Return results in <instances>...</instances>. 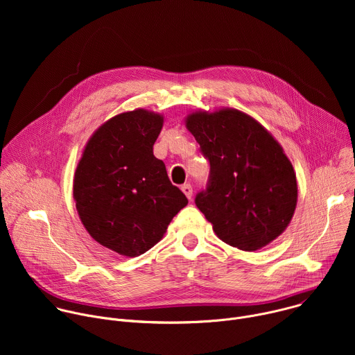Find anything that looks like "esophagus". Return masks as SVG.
Wrapping results in <instances>:
<instances>
[{"label": "esophagus", "instance_id": "1", "mask_svg": "<svg viewBox=\"0 0 355 355\" xmlns=\"http://www.w3.org/2000/svg\"><path fill=\"white\" fill-rule=\"evenodd\" d=\"M181 189H182V192L187 195L188 199L192 198V187H191V184H184V185L181 187Z\"/></svg>", "mask_w": 355, "mask_h": 355}]
</instances>
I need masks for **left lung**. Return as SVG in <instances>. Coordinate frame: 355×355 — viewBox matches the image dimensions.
<instances>
[{"label": "left lung", "instance_id": "left-lung-1", "mask_svg": "<svg viewBox=\"0 0 355 355\" xmlns=\"http://www.w3.org/2000/svg\"><path fill=\"white\" fill-rule=\"evenodd\" d=\"M187 128L211 167L195 205L218 237L244 251L277 239L289 225L297 199L293 167L278 141L236 110L192 114Z\"/></svg>", "mask_w": 355, "mask_h": 355}]
</instances>
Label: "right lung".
Instances as JSON below:
<instances>
[{"instance_id":"add662e5","label":"right lung","mask_w":355,"mask_h":355,"mask_svg":"<svg viewBox=\"0 0 355 355\" xmlns=\"http://www.w3.org/2000/svg\"><path fill=\"white\" fill-rule=\"evenodd\" d=\"M162 128L157 114H121L92 135L76 170L73 195L84 227L99 244L126 257L160 241L188 204L153 155Z\"/></svg>"}]
</instances>
